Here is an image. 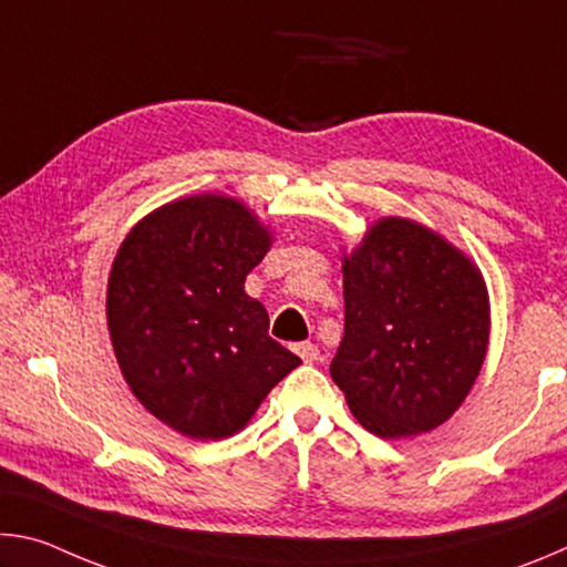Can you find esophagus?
Returning <instances> with one entry per match:
<instances>
[{
	"mask_svg": "<svg viewBox=\"0 0 567 567\" xmlns=\"http://www.w3.org/2000/svg\"><path fill=\"white\" fill-rule=\"evenodd\" d=\"M292 350H295L297 354H300V358H302L305 362H315V360H318V354H320V350L315 348L312 342H297Z\"/></svg>",
	"mask_w": 567,
	"mask_h": 567,
	"instance_id": "34e87169",
	"label": "esophagus"
}]
</instances>
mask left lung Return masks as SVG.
Instances as JSON below:
<instances>
[{"mask_svg": "<svg viewBox=\"0 0 567 567\" xmlns=\"http://www.w3.org/2000/svg\"><path fill=\"white\" fill-rule=\"evenodd\" d=\"M344 334L330 375L362 427H437L473 388L491 312L473 262L410 219L388 217L344 257Z\"/></svg>", "mask_w": 567, "mask_h": 567, "instance_id": "left-lung-1", "label": "left lung"}]
</instances>
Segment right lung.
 Returning a JSON list of instances; mask_svg holds the SVG:
<instances>
[{"instance_id": "add662e5", "label": "right lung", "mask_w": 567, "mask_h": 567, "mask_svg": "<svg viewBox=\"0 0 567 567\" xmlns=\"http://www.w3.org/2000/svg\"><path fill=\"white\" fill-rule=\"evenodd\" d=\"M267 247V229L237 199L199 195L142 219L114 257L107 322L122 375L182 435L237 433L300 364L245 295Z\"/></svg>"}]
</instances>
